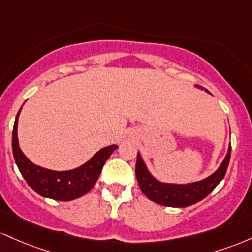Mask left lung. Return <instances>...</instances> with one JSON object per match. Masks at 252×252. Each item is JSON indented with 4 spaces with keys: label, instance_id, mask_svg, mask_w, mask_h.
Instances as JSON below:
<instances>
[{
    "label": "left lung",
    "instance_id": "left-lung-1",
    "mask_svg": "<svg viewBox=\"0 0 252 252\" xmlns=\"http://www.w3.org/2000/svg\"><path fill=\"white\" fill-rule=\"evenodd\" d=\"M195 88L205 90L212 95L207 89L200 86H194ZM231 157V144L228 145L227 154L219 168L213 174L206 179L195 181L190 183H169L157 180L150 172L141 155L137 154V164H135V176L138 185L145 196L151 201L159 203L166 207H188L194 203L201 201L213 190L224 179L226 170Z\"/></svg>",
    "mask_w": 252,
    "mask_h": 252
}]
</instances>
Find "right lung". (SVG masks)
I'll return each mask as SVG.
<instances>
[{
  "label": "right lung",
  "instance_id": "1",
  "mask_svg": "<svg viewBox=\"0 0 252 252\" xmlns=\"http://www.w3.org/2000/svg\"><path fill=\"white\" fill-rule=\"evenodd\" d=\"M21 109L14 123L12 148L16 165L28 186H31V188L41 196L57 201H71L92 190L100 176L104 163L114 150L118 149V145H109L98 150L89 160L71 170L57 171L42 168L31 162L20 149L18 121Z\"/></svg>",
  "mask_w": 252,
  "mask_h": 252
}]
</instances>
